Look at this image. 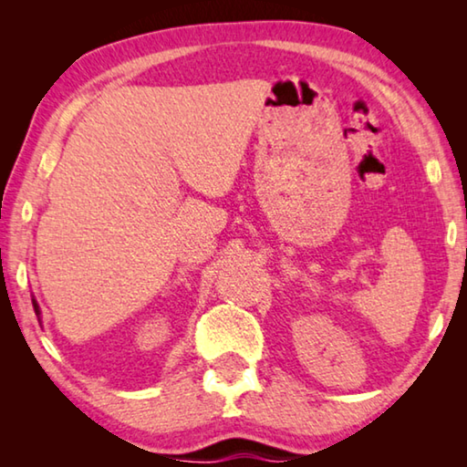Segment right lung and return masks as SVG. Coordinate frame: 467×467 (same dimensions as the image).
Listing matches in <instances>:
<instances>
[{"label": "right lung", "instance_id": "add662e5", "mask_svg": "<svg viewBox=\"0 0 467 467\" xmlns=\"http://www.w3.org/2000/svg\"><path fill=\"white\" fill-rule=\"evenodd\" d=\"M33 305H35V313H36V315H38V305H36V303H35V300H33Z\"/></svg>", "mask_w": 467, "mask_h": 467}]
</instances>
